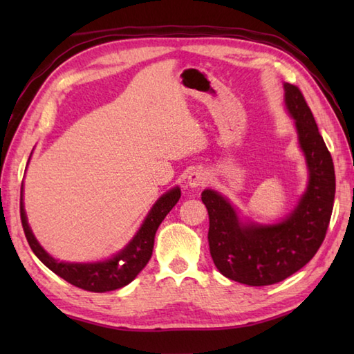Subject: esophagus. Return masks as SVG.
<instances>
[{"instance_id":"obj_1","label":"esophagus","mask_w":354,"mask_h":354,"mask_svg":"<svg viewBox=\"0 0 354 354\" xmlns=\"http://www.w3.org/2000/svg\"><path fill=\"white\" fill-rule=\"evenodd\" d=\"M209 181V175L205 170H193L187 176V185L192 187V189H196V187L205 185Z\"/></svg>"}]
</instances>
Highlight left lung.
Here are the masks:
<instances>
[{"instance_id": "1", "label": "left lung", "mask_w": 354, "mask_h": 354, "mask_svg": "<svg viewBox=\"0 0 354 354\" xmlns=\"http://www.w3.org/2000/svg\"><path fill=\"white\" fill-rule=\"evenodd\" d=\"M284 106L295 120L309 183L301 199L277 223L243 222L216 190L202 192L208 209L209 254L219 272L248 286H269L295 274L326 237L335 201V167L310 108L298 86L284 84Z\"/></svg>"}]
</instances>
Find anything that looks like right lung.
I'll use <instances>...</instances> for the list:
<instances>
[{
    "instance_id": "1",
    "label": "right lung",
    "mask_w": 354,
    "mask_h": 354,
    "mask_svg": "<svg viewBox=\"0 0 354 354\" xmlns=\"http://www.w3.org/2000/svg\"><path fill=\"white\" fill-rule=\"evenodd\" d=\"M22 192H24V187L21 185V222L27 242L36 257L56 275L64 278L65 281L89 292H109L120 289L129 284L141 272L142 268L147 265V261L152 257L158 227H160L164 217L169 214L170 209L176 205V202L181 198V189L179 187H173L171 190L164 193L155 202L153 207L150 208L137 234L132 237L131 242L122 251L112 255L111 259L93 263H70L51 257L41 246V243L37 242L27 222Z\"/></svg>"
}]
</instances>
